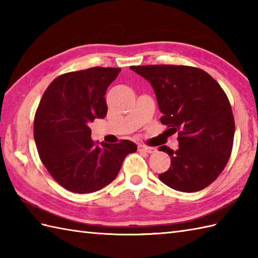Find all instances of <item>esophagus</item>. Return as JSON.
Here are the masks:
<instances>
[{
  "label": "esophagus",
  "instance_id": "1",
  "mask_svg": "<svg viewBox=\"0 0 258 258\" xmlns=\"http://www.w3.org/2000/svg\"><path fill=\"white\" fill-rule=\"evenodd\" d=\"M139 151L146 152V153H149V154H151V153H155V152H156V149H155V147H151V146L140 145V146H139Z\"/></svg>",
  "mask_w": 258,
  "mask_h": 258
}]
</instances>
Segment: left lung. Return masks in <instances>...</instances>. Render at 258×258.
<instances>
[{"instance_id": "1", "label": "left lung", "mask_w": 258, "mask_h": 258, "mask_svg": "<svg viewBox=\"0 0 258 258\" xmlns=\"http://www.w3.org/2000/svg\"><path fill=\"white\" fill-rule=\"evenodd\" d=\"M131 70L150 82L155 91L161 123L176 133L178 150L161 146L171 166L158 175L164 184L185 193L212 184L231 156L235 120L231 103L221 85L205 71L185 65H145Z\"/></svg>"}]
</instances>
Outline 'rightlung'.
Here are the masks:
<instances>
[{"mask_svg":"<svg viewBox=\"0 0 258 258\" xmlns=\"http://www.w3.org/2000/svg\"><path fill=\"white\" fill-rule=\"evenodd\" d=\"M120 69L91 68L57 76L34 116V140L42 163L56 182L74 193H93L117 176L133 142L97 145L90 124L107 113L105 95Z\"/></svg>","mask_w":258,"mask_h":258,"instance_id":"right-lung-1","label":"right lung"}]
</instances>
